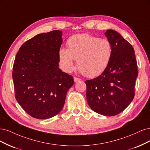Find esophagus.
<instances>
[{"instance_id":"esophagus-1","label":"esophagus","mask_w":150,"mask_h":150,"mask_svg":"<svg viewBox=\"0 0 150 150\" xmlns=\"http://www.w3.org/2000/svg\"><path fill=\"white\" fill-rule=\"evenodd\" d=\"M74 81H75V82H77V81H80V79H79V78H77V77L74 76Z\"/></svg>"}]
</instances>
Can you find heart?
I'll return each mask as SVG.
<instances>
[{
    "mask_svg": "<svg viewBox=\"0 0 150 150\" xmlns=\"http://www.w3.org/2000/svg\"><path fill=\"white\" fill-rule=\"evenodd\" d=\"M67 45L68 49H61L59 57L63 70L67 73L73 70L74 60H76L81 73L94 78L105 71L112 59V43L105 38L80 33L70 37Z\"/></svg>",
    "mask_w": 150,
    "mask_h": 150,
    "instance_id": "heart-1",
    "label": "heart"
}]
</instances>
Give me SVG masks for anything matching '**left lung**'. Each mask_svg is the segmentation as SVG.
Segmentation results:
<instances>
[{"instance_id": "8db88e82", "label": "left lung", "mask_w": 150, "mask_h": 150, "mask_svg": "<svg viewBox=\"0 0 150 150\" xmlns=\"http://www.w3.org/2000/svg\"><path fill=\"white\" fill-rule=\"evenodd\" d=\"M105 35L112 43V59L100 76L85 81L86 100L94 112L111 117L123 112L133 100L138 71L132 45L117 31L109 29Z\"/></svg>"}]
</instances>
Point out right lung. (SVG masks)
Wrapping results in <instances>:
<instances>
[{
    "instance_id": "obj_1",
    "label": "right lung",
    "mask_w": 150,
    "mask_h": 150,
    "mask_svg": "<svg viewBox=\"0 0 150 150\" xmlns=\"http://www.w3.org/2000/svg\"><path fill=\"white\" fill-rule=\"evenodd\" d=\"M62 32L38 34L21 47L14 61L12 78L17 102L31 117L48 119L64 106L73 76L59 67Z\"/></svg>"
}]
</instances>
